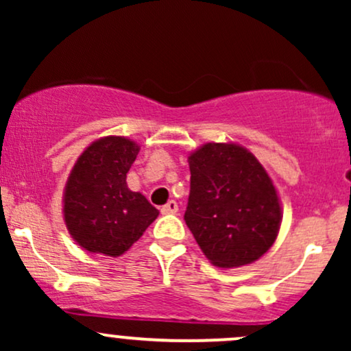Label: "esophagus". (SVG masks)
<instances>
[{"instance_id": "obj_1", "label": "esophagus", "mask_w": 351, "mask_h": 351, "mask_svg": "<svg viewBox=\"0 0 351 351\" xmlns=\"http://www.w3.org/2000/svg\"><path fill=\"white\" fill-rule=\"evenodd\" d=\"M178 213V203L170 199L165 206H162V215H176Z\"/></svg>"}]
</instances>
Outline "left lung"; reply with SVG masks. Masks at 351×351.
<instances>
[{
	"mask_svg": "<svg viewBox=\"0 0 351 351\" xmlns=\"http://www.w3.org/2000/svg\"><path fill=\"white\" fill-rule=\"evenodd\" d=\"M189 231L217 267H239L271 249L280 228V203L256 156L234 143H206L188 158Z\"/></svg>",
	"mask_w": 351,
	"mask_h": 351,
	"instance_id": "left-lung-1",
	"label": "left lung"
}]
</instances>
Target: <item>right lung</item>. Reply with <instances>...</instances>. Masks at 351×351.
I'll return each mask as SVG.
<instances>
[{"label": "right lung", "instance_id": "right-lung-1", "mask_svg": "<svg viewBox=\"0 0 351 351\" xmlns=\"http://www.w3.org/2000/svg\"><path fill=\"white\" fill-rule=\"evenodd\" d=\"M138 150L132 140L106 136L87 147L72 168L64 193V221L86 251L122 256L158 216L142 193L127 186Z\"/></svg>", "mask_w": 351, "mask_h": 351}]
</instances>
